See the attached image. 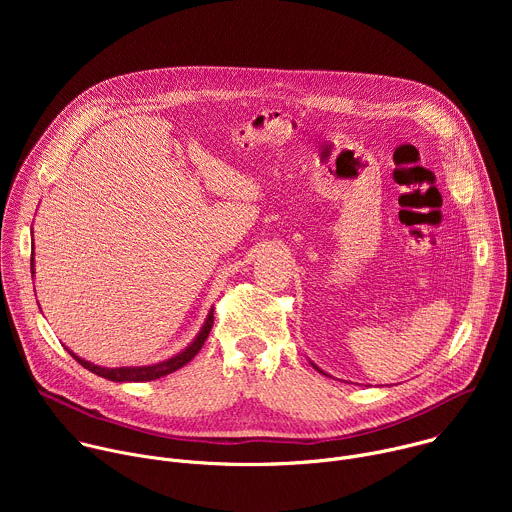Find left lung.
<instances>
[{
	"mask_svg": "<svg viewBox=\"0 0 512 512\" xmlns=\"http://www.w3.org/2000/svg\"><path fill=\"white\" fill-rule=\"evenodd\" d=\"M312 367H314V369H316V371H318V373H322V375H326V373H324V371H322V369H320V367H316V364H314V362H312ZM326 377H330V375H326Z\"/></svg>",
	"mask_w": 512,
	"mask_h": 512,
	"instance_id": "8db88e82",
	"label": "left lung"
}]
</instances>
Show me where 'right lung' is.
Listing matches in <instances>:
<instances>
[{
	"mask_svg": "<svg viewBox=\"0 0 512 512\" xmlns=\"http://www.w3.org/2000/svg\"><path fill=\"white\" fill-rule=\"evenodd\" d=\"M32 245H34V243H32ZM30 267H32V277H34V273H36V271H34V267H36V265H34V247H32ZM212 322H214V314H212V310H210V312L206 314V320H204L200 332L194 336V340H192L186 348H182L178 354H174V356H170V358H166V360H160V362H156V364H145V367H115V369H107V367H99V364L89 362V360L77 356L70 348H66V350H68V354L75 356V358L83 364L85 369H89L91 373H95V375H99V377H103V379H107V381H115V383L156 381V379H160V377H166V375H170V373L182 369L184 364H188V362L198 354V350L202 348L204 340H206L208 334H210Z\"/></svg>",
	"mask_w": 512,
	"mask_h": 512,
	"instance_id": "add662e5",
	"label": "right lung"
}]
</instances>
